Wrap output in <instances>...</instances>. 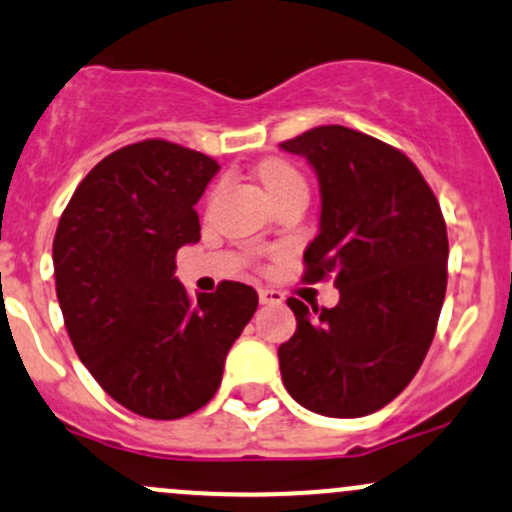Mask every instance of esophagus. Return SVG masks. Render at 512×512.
<instances>
[{
	"mask_svg": "<svg viewBox=\"0 0 512 512\" xmlns=\"http://www.w3.org/2000/svg\"><path fill=\"white\" fill-rule=\"evenodd\" d=\"M282 301H284L282 291H277V289H260V303H265V306H269V303H282Z\"/></svg>",
	"mask_w": 512,
	"mask_h": 512,
	"instance_id": "1",
	"label": "esophagus"
}]
</instances>
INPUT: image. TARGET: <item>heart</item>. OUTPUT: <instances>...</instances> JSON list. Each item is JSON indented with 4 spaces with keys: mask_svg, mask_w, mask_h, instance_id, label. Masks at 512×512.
Masks as SVG:
<instances>
[{
    "mask_svg": "<svg viewBox=\"0 0 512 512\" xmlns=\"http://www.w3.org/2000/svg\"><path fill=\"white\" fill-rule=\"evenodd\" d=\"M260 182L269 196L284 192V189L303 184L301 174L284 160H267L260 165Z\"/></svg>",
    "mask_w": 512,
    "mask_h": 512,
    "instance_id": "heart-1",
    "label": "heart"
}]
</instances>
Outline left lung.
Wrapping results in <instances>:
<instances>
[{
	"mask_svg": "<svg viewBox=\"0 0 512 512\" xmlns=\"http://www.w3.org/2000/svg\"><path fill=\"white\" fill-rule=\"evenodd\" d=\"M279 148L318 174L320 228L306 282L335 277L340 301L294 299L296 333L279 347L286 391L308 411L362 418L391 403L435 338L447 291V226L401 150L345 126H318Z\"/></svg>",
	"mask_w": 512,
	"mask_h": 512,
	"instance_id": "obj_1",
	"label": "left lung"
}]
</instances>
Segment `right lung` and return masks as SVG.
Segmentation results:
<instances>
[{
  "mask_svg": "<svg viewBox=\"0 0 512 512\" xmlns=\"http://www.w3.org/2000/svg\"><path fill=\"white\" fill-rule=\"evenodd\" d=\"M218 170L170 140L126 145L92 167L55 230V291L77 357L143 418L206 406L257 311L252 286L221 282L192 299L174 277L179 247L199 243L194 206Z\"/></svg>",
  "mask_w": 512,
  "mask_h": 512,
  "instance_id": "add662e5",
  "label": "right lung"
}]
</instances>
